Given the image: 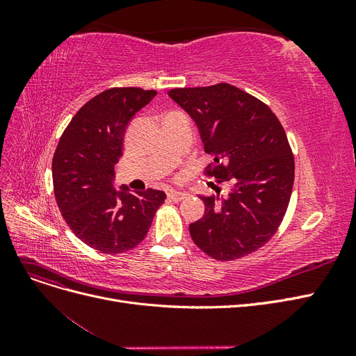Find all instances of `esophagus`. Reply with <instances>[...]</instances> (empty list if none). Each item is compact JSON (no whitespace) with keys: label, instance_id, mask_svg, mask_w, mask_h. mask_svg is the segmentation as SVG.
I'll return each instance as SVG.
<instances>
[{"label":"esophagus","instance_id":"esophagus-1","mask_svg":"<svg viewBox=\"0 0 356 356\" xmlns=\"http://www.w3.org/2000/svg\"><path fill=\"white\" fill-rule=\"evenodd\" d=\"M186 197H187V195H186V193H182V191L170 190V191L168 193V199H169L170 202H181L182 199H186Z\"/></svg>","mask_w":356,"mask_h":356}]
</instances>
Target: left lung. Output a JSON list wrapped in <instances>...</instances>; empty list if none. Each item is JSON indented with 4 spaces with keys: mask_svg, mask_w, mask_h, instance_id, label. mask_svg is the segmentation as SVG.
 Returning a JSON list of instances; mask_svg holds the SVG:
<instances>
[{
    "mask_svg": "<svg viewBox=\"0 0 356 356\" xmlns=\"http://www.w3.org/2000/svg\"><path fill=\"white\" fill-rule=\"evenodd\" d=\"M196 122L213 161L203 174L230 182L225 196H200L191 239L217 261L238 260L273 238L294 186V154L270 106L229 83L168 92Z\"/></svg>",
    "mask_w": 356,
    "mask_h": 356,
    "instance_id": "1",
    "label": "left lung"
}]
</instances>
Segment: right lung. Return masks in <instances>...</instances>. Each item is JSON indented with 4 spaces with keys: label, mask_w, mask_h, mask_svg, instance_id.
<instances>
[{
    "label": "right lung",
    "mask_w": 356,
    "mask_h": 356,
    "mask_svg": "<svg viewBox=\"0 0 356 356\" xmlns=\"http://www.w3.org/2000/svg\"><path fill=\"white\" fill-rule=\"evenodd\" d=\"M157 95L141 88H111L75 113L51 161L53 191L72 233L102 254H122L147 236L163 191L135 195L113 186L131 118Z\"/></svg>",
    "instance_id": "right-lung-1"
}]
</instances>
